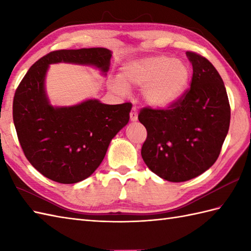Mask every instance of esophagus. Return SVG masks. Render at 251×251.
<instances>
[{"label": "esophagus", "mask_w": 251, "mask_h": 251, "mask_svg": "<svg viewBox=\"0 0 251 251\" xmlns=\"http://www.w3.org/2000/svg\"><path fill=\"white\" fill-rule=\"evenodd\" d=\"M130 121L131 122H137L138 121V113L136 108H132L130 112Z\"/></svg>", "instance_id": "34e87169"}]
</instances>
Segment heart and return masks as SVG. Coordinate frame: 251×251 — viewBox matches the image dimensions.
<instances>
[{
	"label": "heart",
	"mask_w": 251,
	"mask_h": 251,
	"mask_svg": "<svg viewBox=\"0 0 251 251\" xmlns=\"http://www.w3.org/2000/svg\"><path fill=\"white\" fill-rule=\"evenodd\" d=\"M191 69L181 59L165 55H151L131 59L121 68L120 78L111 81L116 94L125 95L128 87H142L141 94L148 105L162 109L175 103L185 92Z\"/></svg>",
	"instance_id": "heart-1"
}]
</instances>
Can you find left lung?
I'll use <instances>...</instances> for the list:
<instances>
[{
    "label": "left lung",
    "mask_w": 251,
    "mask_h": 251,
    "mask_svg": "<svg viewBox=\"0 0 251 251\" xmlns=\"http://www.w3.org/2000/svg\"><path fill=\"white\" fill-rule=\"evenodd\" d=\"M191 88L167 110L145 108L139 119L148 131L141 155L152 172L170 182L205 173L217 161L230 127L231 109L220 74L192 51Z\"/></svg>",
    "instance_id": "8db88e82"
}]
</instances>
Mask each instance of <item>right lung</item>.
<instances>
[{"label": "right lung", "mask_w": 251, "mask_h": 251, "mask_svg": "<svg viewBox=\"0 0 251 251\" xmlns=\"http://www.w3.org/2000/svg\"><path fill=\"white\" fill-rule=\"evenodd\" d=\"M112 51L106 49L61 50L42 57L16 90L13 119L25 157L37 172L59 183H76L93 175L111 140L129 121L131 103L104 104L87 99L55 106L45 88L50 65L90 66L106 75Z\"/></svg>", "instance_id": "1"}]
</instances>
